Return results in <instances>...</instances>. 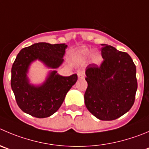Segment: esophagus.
Instances as JSON below:
<instances>
[{"label": "esophagus", "instance_id": "1", "mask_svg": "<svg viewBox=\"0 0 149 149\" xmlns=\"http://www.w3.org/2000/svg\"><path fill=\"white\" fill-rule=\"evenodd\" d=\"M77 76H78L79 79L84 78V77H85L84 72H83V71H79V72H77Z\"/></svg>", "mask_w": 149, "mask_h": 149}]
</instances>
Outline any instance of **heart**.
I'll use <instances>...</instances> for the list:
<instances>
[{
  "instance_id": "heart-1",
  "label": "heart",
  "mask_w": 149,
  "mask_h": 149,
  "mask_svg": "<svg viewBox=\"0 0 149 149\" xmlns=\"http://www.w3.org/2000/svg\"><path fill=\"white\" fill-rule=\"evenodd\" d=\"M92 54V52L89 49H83L79 50L76 53V57L80 61H85ZM102 61V57L99 52H93L91 56V62L95 64H100Z\"/></svg>"
}]
</instances>
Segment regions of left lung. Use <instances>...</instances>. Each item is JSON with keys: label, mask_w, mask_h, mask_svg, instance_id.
<instances>
[{"label": "left lung", "mask_w": 149, "mask_h": 149, "mask_svg": "<svg viewBox=\"0 0 149 149\" xmlns=\"http://www.w3.org/2000/svg\"><path fill=\"white\" fill-rule=\"evenodd\" d=\"M102 45V63L86 67L85 104L100 120L112 121L127 113L134 104L137 88L136 66L127 52Z\"/></svg>", "instance_id": "left-lung-1"}]
</instances>
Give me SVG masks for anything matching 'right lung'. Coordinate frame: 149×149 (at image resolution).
<instances>
[{"label":"right lung","mask_w":149,"mask_h":149,"mask_svg":"<svg viewBox=\"0 0 149 149\" xmlns=\"http://www.w3.org/2000/svg\"><path fill=\"white\" fill-rule=\"evenodd\" d=\"M65 44L39 42L19 51L12 67L11 86L19 108L25 113L42 118L56 113L61 106L67 92L77 80V74L63 77L57 71L49 72L41 86L29 83L27 76L31 63L36 60L47 67L57 69L63 62Z\"/></svg>","instance_id":"right-lung-1"}]
</instances>
